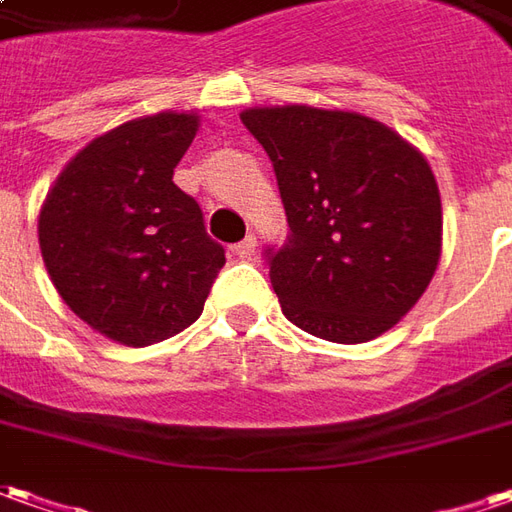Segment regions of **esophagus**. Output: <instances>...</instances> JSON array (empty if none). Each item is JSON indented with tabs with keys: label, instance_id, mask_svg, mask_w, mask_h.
I'll use <instances>...</instances> for the list:
<instances>
[{
	"label": "esophagus",
	"instance_id": "1",
	"mask_svg": "<svg viewBox=\"0 0 512 512\" xmlns=\"http://www.w3.org/2000/svg\"><path fill=\"white\" fill-rule=\"evenodd\" d=\"M234 253L239 256V259H250V256L256 253V236L250 234V236H245L242 242H236Z\"/></svg>",
	"mask_w": 512,
	"mask_h": 512
}]
</instances>
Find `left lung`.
<instances>
[{
    "instance_id": "1",
    "label": "left lung",
    "mask_w": 512,
    "mask_h": 512,
    "mask_svg": "<svg viewBox=\"0 0 512 512\" xmlns=\"http://www.w3.org/2000/svg\"><path fill=\"white\" fill-rule=\"evenodd\" d=\"M270 155L290 239L270 284L298 329L343 345L393 329L424 295L443 250L435 172L418 147L370 116L273 105L245 108Z\"/></svg>"
}]
</instances>
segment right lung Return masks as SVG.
I'll return each instance as SVG.
<instances>
[{"instance_id": "right-lung-1", "label": "right lung", "mask_w": 512, "mask_h": 512, "mask_svg": "<svg viewBox=\"0 0 512 512\" xmlns=\"http://www.w3.org/2000/svg\"><path fill=\"white\" fill-rule=\"evenodd\" d=\"M200 116L161 111L74 155L38 214V245L63 303L114 343L144 348L192 326L225 250L172 172Z\"/></svg>"}]
</instances>
